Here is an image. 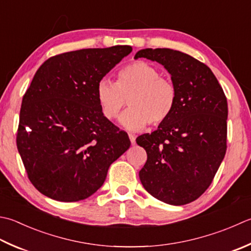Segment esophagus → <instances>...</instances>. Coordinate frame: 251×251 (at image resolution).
<instances>
[{
  "label": "esophagus",
  "mask_w": 251,
  "mask_h": 251,
  "mask_svg": "<svg viewBox=\"0 0 251 251\" xmlns=\"http://www.w3.org/2000/svg\"><path fill=\"white\" fill-rule=\"evenodd\" d=\"M128 137H129V139H130L131 145H135V144H136V137H135V135H131V134H129V135H128Z\"/></svg>",
  "instance_id": "esophagus-1"
}]
</instances>
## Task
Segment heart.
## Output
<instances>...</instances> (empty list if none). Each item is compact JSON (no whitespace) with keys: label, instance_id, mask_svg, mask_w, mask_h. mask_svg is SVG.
I'll return each mask as SVG.
<instances>
[{"label":"heart","instance_id":"1","mask_svg":"<svg viewBox=\"0 0 251 251\" xmlns=\"http://www.w3.org/2000/svg\"><path fill=\"white\" fill-rule=\"evenodd\" d=\"M96 97L103 116L113 121L123 113L121 125L130 131L144 129L147 124L159 126L168 121L177 104V89L173 81L161 76L152 64L136 61L117 73L116 82L103 78L97 85Z\"/></svg>","mask_w":251,"mask_h":251}]
</instances>
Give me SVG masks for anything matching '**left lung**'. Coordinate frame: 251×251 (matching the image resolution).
I'll return each instance as SVG.
<instances>
[{"label":"left lung","instance_id":"1","mask_svg":"<svg viewBox=\"0 0 251 251\" xmlns=\"http://www.w3.org/2000/svg\"><path fill=\"white\" fill-rule=\"evenodd\" d=\"M139 57L163 65L177 89V104L170 119L136 139L147 152L139 178L158 200L187 204L207 190L224 159L226 97L212 71L188 54L142 49L135 60Z\"/></svg>","mask_w":251,"mask_h":251}]
</instances>
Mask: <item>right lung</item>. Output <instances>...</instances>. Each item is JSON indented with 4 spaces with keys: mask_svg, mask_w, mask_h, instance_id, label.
I'll return each mask as SVG.
<instances>
[{
    "mask_svg": "<svg viewBox=\"0 0 251 251\" xmlns=\"http://www.w3.org/2000/svg\"><path fill=\"white\" fill-rule=\"evenodd\" d=\"M132 51L129 46L58 54L44 62L22 102L17 149L32 185L47 197H90L130 140L103 116L97 85Z\"/></svg>",
    "mask_w": 251,
    "mask_h": 251,
    "instance_id": "1",
    "label": "right lung"
}]
</instances>
